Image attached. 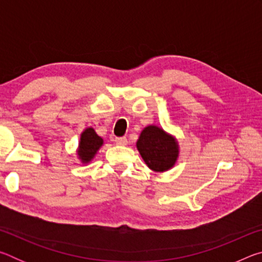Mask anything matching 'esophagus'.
Masks as SVG:
<instances>
[{
	"mask_svg": "<svg viewBox=\"0 0 262 262\" xmlns=\"http://www.w3.org/2000/svg\"><path fill=\"white\" fill-rule=\"evenodd\" d=\"M115 143L119 145H126L128 143V141L126 137H115Z\"/></svg>",
	"mask_w": 262,
	"mask_h": 262,
	"instance_id": "1",
	"label": "esophagus"
}]
</instances>
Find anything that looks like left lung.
<instances>
[{"label":"left lung","instance_id":"1","mask_svg":"<svg viewBox=\"0 0 262 262\" xmlns=\"http://www.w3.org/2000/svg\"><path fill=\"white\" fill-rule=\"evenodd\" d=\"M136 148L144 163L155 172L170 170L179 157V144L176 137L155 125H149L141 132Z\"/></svg>","mask_w":262,"mask_h":262}]
</instances>
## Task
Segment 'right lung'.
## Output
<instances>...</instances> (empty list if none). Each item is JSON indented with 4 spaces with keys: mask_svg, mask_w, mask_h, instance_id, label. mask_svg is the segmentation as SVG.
Here are the masks:
<instances>
[{
    "mask_svg": "<svg viewBox=\"0 0 262 262\" xmlns=\"http://www.w3.org/2000/svg\"><path fill=\"white\" fill-rule=\"evenodd\" d=\"M104 144V140L97 135V133L92 127H88L81 134V139L78 142L77 156L83 164L90 163L95 158L96 154Z\"/></svg>",
    "mask_w": 262,
    "mask_h": 262,
    "instance_id": "right-lung-1",
    "label": "right lung"
}]
</instances>
